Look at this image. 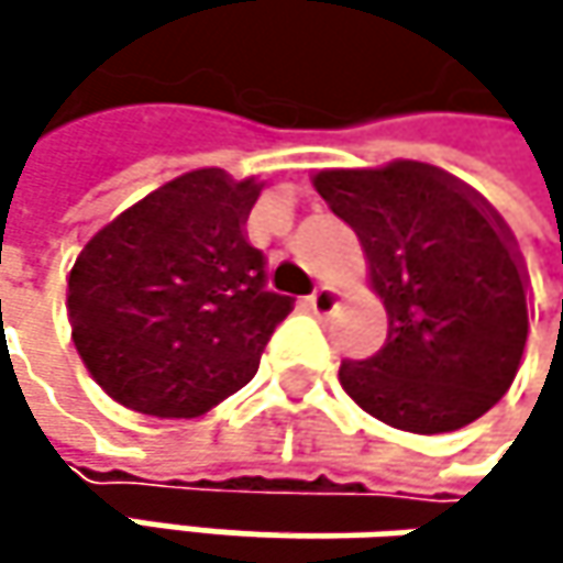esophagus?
I'll use <instances>...</instances> for the list:
<instances>
[{"label": "esophagus", "mask_w": 563, "mask_h": 563, "mask_svg": "<svg viewBox=\"0 0 563 563\" xmlns=\"http://www.w3.org/2000/svg\"><path fill=\"white\" fill-rule=\"evenodd\" d=\"M306 306H309L312 316H329V312L339 309V292H335L332 286H316V289L306 296Z\"/></svg>", "instance_id": "34e87169"}]
</instances>
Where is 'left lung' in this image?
<instances>
[{"mask_svg":"<svg viewBox=\"0 0 563 563\" xmlns=\"http://www.w3.org/2000/svg\"><path fill=\"white\" fill-rule=\"evenodd\" d=\"M358 234L388 342L342 362L349 397L407 433H450L511 388L528 342V274L499 211L456 175L394 159L312 175Z\"/></svg>","mask_w":563,"mask_h":563,"instance_id":"left-lung-1","label":"left lung"}]
</instances>
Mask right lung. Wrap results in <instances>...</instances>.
I'll return each instance as SVG.
<instances>
[{
	"label": "right lung",
	"mask_w": 563,
	"mask_h": 563,
	"mask_svg": "<svg viewBox=\"0 0 563 563\" xmlns=\"http://www.w3.org/2000/svg\"><path fill=\"white\" fill-rule=\"evenodd\" d=\"M264 181L191 169L77 254L67 319L90 378L146 417H201L241 391L292 299L271 292L244 221Z\"/></svg>",
	"instance_id": "obj_1"
}]
</instances>
